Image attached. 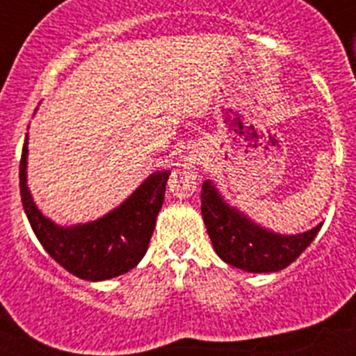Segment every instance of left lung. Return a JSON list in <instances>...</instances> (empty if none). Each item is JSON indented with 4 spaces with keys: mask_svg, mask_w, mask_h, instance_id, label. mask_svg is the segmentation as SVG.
Wrapping results in <instances>:
<instances>
[{
    "mask_svg": "<svg viewBox=\"0 0 356 356\" xmlns=\"http://www.w3.org/2000/svg\"><path fill=\"white\" fill-rule=\"evenodd\" d=\"M201 213L217 257L248 273H278L291 266L319 234L323 222L301 234H278L229 205L212 180L201 187Z\"/></svg>",
    "mask_w": 356,
    "mask_h": 356,
    "instance_id": "left-lung-1",
    "label": "left lung"
}]
</instances>
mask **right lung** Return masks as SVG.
Instances as JSON below:
<instances>
[{
  "label": "right lung",
  "mask_w": 356,
  "mask_h": 356,
  "mask_svg": "<svg viewBox=\"0 0 356 356\" xmlns=\"http://www.w3.org/2000/svg\"><path fill=\"white\" fill-rule=\"evenodd\" d=\"M28 134L24 139L19 185L21 201L33 234L65 271L87 282H103L134 269L146 254L163 205L171 169L151 172L121 205L89 222L58 225L44 216L28 187Z\"/></svg>",
  "instance_id": "add662e5"
}]
</instances>
